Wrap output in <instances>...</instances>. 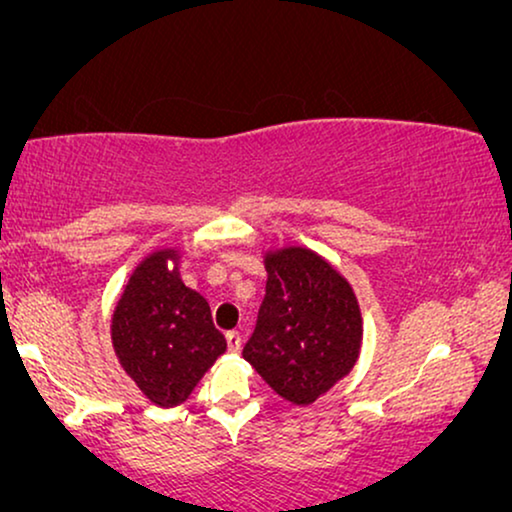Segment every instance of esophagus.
I'll return each mask as SVG.
<instances>
[{
  "label": "esophagus",
  "mask_w": 512,
  "mask_h": 512,
  "mask_svg": "<svg viewBox=\"0 0 512 512\" xmlns=\"http://www.w3.org/2000/svg\"><path fill=\"white\" fill-rule=\"evenodd\" d=\"M226 342H228V352L237 354V352H240V349H242V335L237 333V331L226 333Z\"/></svg>",
  "instance_id": "obj_1"
}]
</instances>
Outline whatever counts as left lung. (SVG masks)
Instances as JSON below:
<instances>
[{
    "instance_id": "left-lung-1",
    "label": "left lung",
    "mask_w": 512,
    "mask_h": 512,
    "mask_svg": "<svg viewBox=\"0 0 512 512\" xmlns=\"http://www.w3.org/2000/svg\"><path fill=\"white\" fill-rule=\"evenodd\" d=\"M263 261L265 298L242 356L284 401L312 405L359 361V300L317 251L279 247Z\"/></svg>"
}]
</instances>
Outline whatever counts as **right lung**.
<instances>
[{
	"mask_svg": "<svg viewBox=\"0 0 512 512\" xmlns=\"http://www.w3.org/2000/svg\"><path fill=\"white\" fill-rule=\"evenodd\" d=\"M179 249L142 258L111 314V345L125 375L158 408L184 403L226 352L207 300L179 275Z\"/></svg>",
	"mask_w": 512,
	"mask_h": 512,
	"instance_id": "add662e5",
	"label": "right lung"
}]
</instances>
